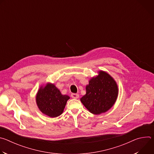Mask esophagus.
Here are the masks:
<instances>
[{
  "label": "esophagus",
  "instance_id": "esophagus-1",
  "mask_svg": "<svg viewBox=\"0 0 154 154\" xmlns=\"http://www.w3.org/2000/svg\"><path fill=\"white\" fill-rule=\"evenodd\" d=\"M71 96V97H72L74 99H77L79 97V95L78 94H75V93H72Z\"/></svg>",
  "mask_w": 154,
  "mask_h": 154
}]
</instances>
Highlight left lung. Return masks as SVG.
<instances>
[{"instance_id": "8db88e82", "label": "left lung", "mask_w": 154, "mask_h": 154, "mask_svg": "<svg viewBox=\"0 0 154 154\" xmlns=\"http://www.w3.org/2000/svg\"><path fill=\"white\" fill-rule=\"evenodd\" d=\"M86 94L80 100L93 114L105 113L115 103L118 97V86L113 78L103 71L89 82Z\"/></svg>"}]
</instances>
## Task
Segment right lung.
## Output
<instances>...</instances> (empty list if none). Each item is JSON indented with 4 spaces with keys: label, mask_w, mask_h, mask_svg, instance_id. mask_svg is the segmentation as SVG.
Returning a JSON list of instances; mask_svg holds the SVG:
<instances>
[{
    "label": "right lung",
    "mask_w": 154,
    "mask_h": 154,
    "mask_svg": "<svg viewBox=\"0 0 154 154\" xmlns=\"http://www.w3.org/2000/svg\"><path fill=\"white\" fill-rule=\"evenodd\" d=\"M69 97L62 95L54 85L48 84L37 93L36 103L41 112L51 118L60 116Z\"/></svg>",
    "instance_id": "1"
}]
</instances>
